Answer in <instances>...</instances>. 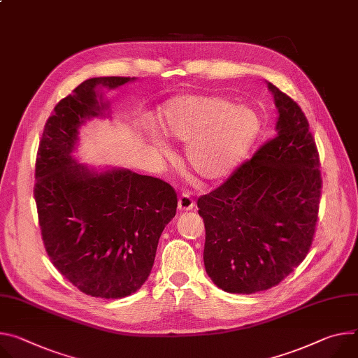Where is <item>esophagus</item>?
Returning a JSON list of instances; mask_svg holds the SVG:
<instances>
[{"label": "esophagus", "instance_id": "obj_1", "mask_svg": "<svg viewBox=\"0 0 358 358\" xmlns=\"http://www.w3.org/2000/svg\"><path fill=\"white\" fill-rule=\"evenodd\" d=\"M194 206H196V203H194V200L191 199V196L188 192H182L180 196V200H178V208L181 211H188V210H192Z\"/></svg>", "mask_w": 358, "mask_h": 358}]
</instances>
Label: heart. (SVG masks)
Segmentation results:
<instances>
[{
	"instance_id": "obj_1",
	"label": "heart",
	"mask_w": 358,
	"mask_h": 358,
	"mask_svg": "<svg viewBox=\"0 0 358 358\" xmlns=\"http://www.w3.org/2000/svg\"><path fill=\"white\" fill-rule=\"evenodd\" d=\"M158 125L170 141L187 143L185 162L207 181L233 174L262 133V120L251 108L196 94L173 96L159 110ZM151 141L159 154L169 155L167 145L157 136Z\"/></svg>"
}]
</instances>
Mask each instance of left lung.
Here are the masks:
<instances>
[{"mask_svg":"<svg viewBox=\"0 0 358 358\" xmlns=\"http://www.w3.org/2000/svg\"><path fill=\"white\" fill-rule=\"evenodd\" d=\"M277 134L197 201L204 266L227 292L252 294L280 284L307 257L321 197L320 157L300 106L268 83Z\"/></svg>","mask_w":358,"mask_h":358,"instance_id":"obj_1","label":"left lung"}]
</instances>
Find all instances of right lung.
Wrapping results in <instances>:
<instances>
[{"label":"right lung","mask_w":358,"mask_h":358,"mask_svg":"<svg viewBox=\"0 0 358 358\" xmlns=\"http://www.w3.org/2000/svg\"><path fill=\"white\" fill-rule=\"evenodd\" d=\"M131 80L81 83L47 120L36 159L34 199L45 251L54 267L91 297L122 299L145 282L159 236L177 210L169 182L129 170L95 173L71 157L78 128L108 107L100 88Z\"/></svg>","instance_id":"add662e5"}]
</instances>
